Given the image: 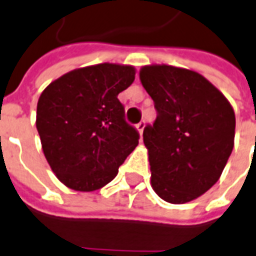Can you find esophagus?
I'll list each match as a JSON object with an SVG mask.
<instances>
[{"mask_svg":"<svg viewBox=\"0 0 256 256\" xmlns=\"http://www.w3.org/2000/svg\"><path fill=\"white\" fill-rule=\"evenodd\" d=\"M144 128H145V122H140L138 126H136V130H138V134H142V132H144Z\"/></svg>","mask_w":256,"mask_h":256,"instance_id":"obj_1","label":"esophagus"}]
</instances>
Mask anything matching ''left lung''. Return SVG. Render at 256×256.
I'll list each match as a JSON object with an SVG mask.
<instances>
[{"instance_id": "1", "label": "left lung", "mask_w": 256, "mask_h": 256, "mask_svg": "<svg viewBox=\"0 0 256 256\" xmlns=\"http://www.w3.org/2000/svg\"><path fill=\"white\" fill-rule=\"evenodd\" d=\"M157 118L144 128L150 185L164 201L186 204L220 180L234 148L235 114L226 96L197 71L169 64L140 70Z\"/></svg>"}]
</instances>
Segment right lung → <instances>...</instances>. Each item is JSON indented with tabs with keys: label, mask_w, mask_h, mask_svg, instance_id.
Masks as SVG:
<instances>
[{
	"label": "right lung",
	"mask_w": 256,
	"mask_h": 256,
	"mask_svg": "<svg viewBox=\"0 0 256 256\" xmlns=\"http://www.w3.org/2000/svg\"><path fill=\"white\" fill-rule=\"evenodd\" d=\"M134 75L130 64L100 63L68 71L40 94L36 124L42 150L67 188L102 189L138 146V130L126 122L118 99Z\"/></svg>",
	"instance_id": "obj_1"
}]
</instances>
